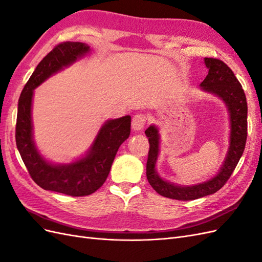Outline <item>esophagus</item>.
<instances>
[{
  "label": "esophagus",
  "instance_id": "obj_1",
  "mask_svg": "<svg viewBox=\"0 0 262 262\" xmlns=\"http://www.w3.org/2000/svg\"><path fill=\"white\" fill-rule=\"evenodd\" d=\"M146 123V117L143 114H138L132 118V129L134 131H141Z\"/></svg>",
  "mask_w": 262,
  "mask_h": 262
}]
</instances>
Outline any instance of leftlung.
I'll list each match as a JSON object with an SVG mask.
<instances>
[{"label": "left lung", "instance_id": "1", "mask_svg": "<svg viewBox=\"0 0 262 262\" xmlns=\"http://www.w3.org/2000/svg\"><path fill=\"white\" fill-rule=\"evenodd\" d=\"M208 75L200 84V90L219 97L226 107L229 119V141L224 162L210 179L193 185H177L163 179L156 169L161 152V134L155 124L145 130L149 142L146 163V177L157 193L169 199L189 201L215 193L225 185L244 153L247 139V101L241 83L223 61L204 58Z\"/></svg>", "mask_w": 262, "mask_h": 262}]
</instances>
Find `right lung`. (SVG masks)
<instances>
[{"instance_id":"1","label":"right lung","mask_w":262,"mask_h":262,"mask_svg":"<svg viewBox=\"0 0 262 262\" xmlns=\"http://www.w3.org/2000/svg\"><path fill=\"white\" fill-rule=\"evenodd\" d=\"M91 53L89 45L63 42L40 61L20 94L17 108L16 145L21 160L36 184L45 190L72 196H84L98 190L106 181L119 147L129 138L131 117L109 119L100 126L85 154L70 163L55 164L38 149L34 139V91L60 71Z\"/></svg>"}]
</instances>
